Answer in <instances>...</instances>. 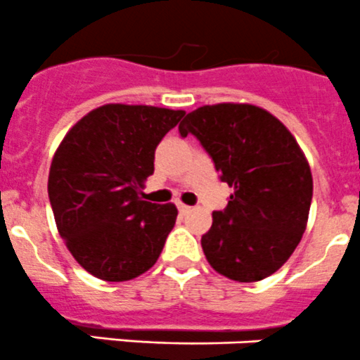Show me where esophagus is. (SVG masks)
Segmentation results:
<instances>
[{
  "instance_id": "esophagus-1",
  "label": "esophagus",
  "mask_w": 360,
  "mask_h": 360,
  "mask_svg": "<svg viewBox=\"0 0 360 360\" xmlns=\"http://www.w3.org/2000/svg\"><path fill=\"white\" fill-rule=\"evenodd\" d=\"M177 209H179L181 214H188L191 207H190V205H184V204H181V202H177Z\"/></svg>"
}]
</instances>
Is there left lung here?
Wrapping results in <instances>:
<instances>
[{"mask_svg":"<svg viewBox=\"0 0 360 360\" xmlns=\"http://www.w3.org/2000/svg\"><path fill=\"white\" fill-rule=\"evenodd\" d=\"M188 134L233 188L202 236L205 258L240 283L271 276L294 253L308 221L313 179L301 148L273 114L248 103L193 110L179 124L181 137Z\"/></svg>","mask_w":360,"mask_h":360,"instance_id":"8db88e82","label":"left lung"}]
</instances>
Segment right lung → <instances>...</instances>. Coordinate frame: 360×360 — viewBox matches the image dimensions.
<instances>
[{"mask_svg": "<svg viewBox=\"0 0 360 360\" xmlns=\"http://www.w3.org/2000/svg\"><path fill=\"white\" fill-rule=\"evenodd\" d=\"M184 110L109 103L84 116L52 158L49 200L59 236L87 273L127 281L155 265L174 204L142 200L155 151Z\"/></svg>", "mask_w": 360, "mask_h": 360, "instance_id": "right-lung-1", "label": "right lung"}]
</instances>
